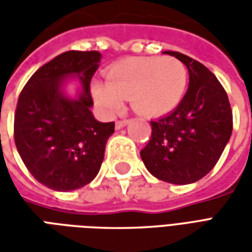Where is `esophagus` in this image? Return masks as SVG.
Returning <instances> with one entry per match:
<instances>
[{
  "label": "esophagus",
  "mask_w": 252,
  "mask_h": 252,
  "mask_svg": "<svg viewBox=\"0 0 252 252\" xmlns=\"http://www.w3.org/2000/svg\"><path fill=\"white\" fill-rule=\"evenodd\" d=\"M129 121L128 120H120V121H116V129H121V128H124V126L128 124Z\"/></svg>",
  "instance_id": "1"
}]
</instances>
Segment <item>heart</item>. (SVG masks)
Segmentation results:
<instances>
[{
	"label": "heart",
	"instance_id": "heart-1",
	"mask_svg": "<svg viewBox=\"0 0 252 252\" xmlns=\"http://www.w3.org/2000/svg\"><path fill=\"white\" fill-rule=\"evenodd\" d=\"M106 82L94 81L92 94L105 115H117L124 99L137 113L162 116L180 104L188 85V70L177 58H129L105 72Z\"/></svg>",
	"mask_w": 252,
	"mask_h": 252
}]
</instances>
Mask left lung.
Returning <instances> with one entry per match:
<instances>
[{"label": "left lung", "instance_id": "1", "mask_svg": "<svg viewBox=\"0 0 252 252\" xmlns=\"http://www.w3.org/2000/svg\"><path fill=\"white\" fill-rule=\"evenodd\" d=\"M189 71V88L169 115L151 121L153 135L140 157L158 180L188 185L201 180L221 157L232 133L228 95L204 64L181 52L166 51Z\"/></svg>", "mask_w": 252, "mask_h": 252}]
</instances>
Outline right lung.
Returning <instances> with one entry per match:
<instances>
[{"label":"right lung","mask_w":252,"mask_h":252,"mask_svg":"<svg viewBox=\"0 0 252 252\" xmlns=\"http://www.w3.org/2000/svg\"><path fill=\"white\" fill-rule=\"evenodd\" d=\"M98 51H67L41 66L20 94L14 143L37 182L57 191L88 185L98 174L115 123L94 119L90 81L101 62ZM77 77L75 97L64 92Z\"/></svg>","instance_id":"obj_1"}]
</instances>
